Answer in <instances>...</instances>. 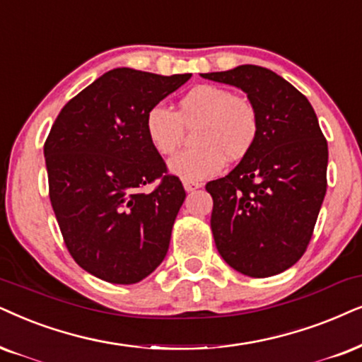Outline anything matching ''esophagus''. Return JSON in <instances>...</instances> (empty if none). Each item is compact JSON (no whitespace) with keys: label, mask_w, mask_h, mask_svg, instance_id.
<instances>
[{"label":"esophagus","mask_w":362,"mask_h":362,"mask_svg":"<svg viewBox=\"0 0 362 362\" xmlns=\"http://www.w3.org/2000/svg\"><path fill=\"white\" fill-rule=\"evenodd\" d=\"M200 187H202V184L200 182H195V180H184V189L187 192H195L199 190Z\"/></svg>","instance_id":"34e87169"}]
</instances>
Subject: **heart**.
<instances>
[{
	"instance_id": "1",
	"label": "heart",
	"mask_w": 362,
	"mask_h": 362,
	"mask_svg": "<svg viewBox=\"0 0 362 362\" xmlns=\"http://www.w3.org/2000/svg\"><path fill=\"white\" fill-rule=\"evenodd\" d=\"M195 123H200L195 132L197 147L184 150L168 162V170L184 180L217 175L226 158L245 157L259 134L254 105L215 85L192 88L182 97L178 112L163 103L153 105L145 117V132L160 155H172L184 141L185 125Z\"/></svg>"
}]
</instances>
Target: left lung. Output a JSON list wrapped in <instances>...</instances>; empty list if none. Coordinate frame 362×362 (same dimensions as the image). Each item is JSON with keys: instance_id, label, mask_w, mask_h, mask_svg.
<instances>
[{"instance_id": "1", "label": "left lung", "mask_w": 362, "mask_h": 362, "mask_svg": "<svg viewBox=\"0 0 362 362\" xmlns=\"http://www.w3.org/2000/svg\"><path fill=\"white\" fill-rule=\"evenodd\" d=\"M245 91L259 134L228 175L209 182L210 227L222 259L249 277L281 274L303 257L327 189V141L309 100L255 65L202 73Z\"/></svg>"}]
</instances>
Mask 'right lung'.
<instances>
[{"mask_svg": "<svg viewBox=\"0 0 362 362\" xmlns=\"http://www.w3.org/2000/svg\"><path fill=\"white\" fill-rule=\"evenodd\" d=\"M190 76L110 70L62 108L45 141L63 240L102 281L140 282L165 259L185 190L150 144L145 117ZM155 180L152 192H139Z\"/></svg>", "mask_w": 362, "mask_h": 362, "instance_id": "1", "label": "right lung"}]
</instances>
